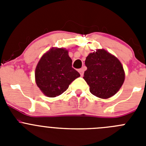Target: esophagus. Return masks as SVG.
I'll return each instance as SVG.
<instances>
[{
    "instance_id": "obj_1",
    "label": "esophagus",
    "mask_w": 146,
    "mask_h": 146,
    "mask_svg": "<svg viewBox=\"0 0 146 146\" xmlns=\"http://www.w3.org/2000/svg\"><path fill=\"white\" fill-rule=\"evenodd\" d=\"M78 71H79V72H80V75L82 76V75H83V74H84L85 67H82V68H81V69H80Z\"/></svg>"
}]
</instances>
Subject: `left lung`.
Returning <instances> with one entry per match:
<instances>
[{
  "instance_id": "obj_1",
  "label": "left lung",
  "mask_w": 146,
  "mask_h": 146,
  "mask_svg": "<svg viewBox=\"0 0 146 146\" xmlns=\"http://www.w3.org/2000/svg\"><path fill=\"white\" fill-rule=\"evenodd\" d=\"M87 70L84 78L90 92L97 97L108 99L116 94L123 85L124 71L121 62L104 50L90 53L85 61Z\"/></svg>"
}]
</instances>
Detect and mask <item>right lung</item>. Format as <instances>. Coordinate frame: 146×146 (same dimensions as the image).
<instances>
[{"instance_id":"add662e5","label":"right lung","mask_w":146,"mask_h":146,"mask_svg":"<svg viewBox=\"0 0 146 146\" xmlns=\"http://www.w3.org/2000/svg\"><path fill=\"white\" fill-rule=\"evenodd\" d=\"M80 76L79 72L72 68L68 51L63 48L49 50L40 59L35 72L37 86L49 97L63 94Z\"/></svg>"}]
</instances>
